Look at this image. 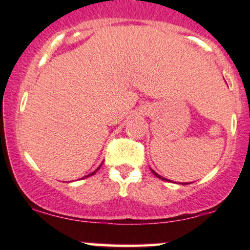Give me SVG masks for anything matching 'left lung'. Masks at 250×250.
Segmentation results:
<instances>
[{
	"mask_svg": "<svg viewBox=\"0 0 250 250\" xmlns=\"http://www.w3.org/2000/svg\"><path fill=\"white\" fill-rule=\"evenodd\" d=\"M151 173H153V174H154V175H155V176H156V177H159V179H161V180H163V181H169V182H171V181H170V180H168V179H165V177L160 176V175H159V174H157V173H156V171H154V170H153V169H151ZM189 183H190V182H189ZM185 185H187V183H185Z\"/></svg>",
	"mask_w": 250,
	"mask_h": 250,
	"instance_id": "obj_1",
	"label": "left lung"
}]
</instances>
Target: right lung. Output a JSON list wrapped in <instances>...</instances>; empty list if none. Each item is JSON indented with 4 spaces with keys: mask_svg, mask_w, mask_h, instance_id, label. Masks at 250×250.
<instances>
[{
    "mask_svg": "<svg viewBox=\"0 0 250 250\" xmlns=\"http://www.w3.org/2000/svg\"><path fill=\"white\" fill-rule=\"evenodd\" d=\"M101 166H102V165H101ZM101 166H100V167H99V168H97L95 171H93V173H90V174H89V175H87V176L82 177V179H85V177H89V176H91V175H94V174H95V173H96V171H97V170H99V169H100V168H101Z\"/></svg>",
    "mask_w": 250,
    "mask_h": 250,
    "instance_id": "add662e5",
    "label": "right lung"
}]
</instances>
